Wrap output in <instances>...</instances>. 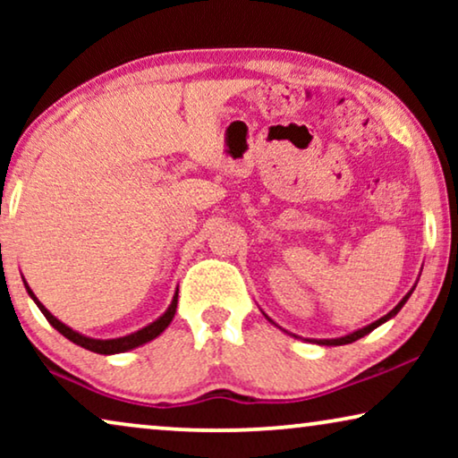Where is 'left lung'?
<instances>
[{
    "label": "left lung",
    "instance_id": "1",
    "mask_svg": "<svg viewBox=\"0 0 458 458\" xmlns=\"http://www.w3.org/2000/svg\"><path fill=\"white\" fill-rule=\"evenodd\" d=\"M409 296H411V292H409V293H406V296H404L403 300H400V302H398V306H396V309H392L390 312H387V315H386V317H381V318H379V321H375V323H371V325H367V327H362V329H359V331H354V334H350V335H346V337H337V340H318L317 344H323V346H342V344H352V342H356V340H360V337H362V335L371 334V331H373L375 327H379V325H381V323H386V321H387V318H392L394 315H396V312H398V310H400V309H403V306H404V302H406V300H409Z\"/></svg>",
    "mask_w": 458,
    "mask_h": 458
}]
</instances>
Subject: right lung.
Instances as JSON below:
<instances>
[{"label":"right lung","instance_id":"add662e5","mask_svg":"<svg viewBox=\"0 0 458 458\" xmlns=\"http://www.w3.org/2000/svg\"><path fill=\"white\" fill-rule=\"evenodd\" d=\"M27 290H29V293H30V298L35 300V304L39 306V310L43 312V315H46L47 321L52 323V327L58 329L62 335L68 337V340L77 344V346L85 348V350H91V352H98V354H118V352H127V350H131V348H137V346H141V344L154 340L156 335H160L162 331H165V329L168 327V325H171L173 317H174V310H177V293H174V298H173L171 306H168V310L158 318V321H154L152 325H148V327L135 331V334H131V335L116 337V340H93V337L81 335V334H77V331H72L71 327H66L64 323H60L58 318H55V317L52 315V312H49V310L46 309V306H43V304L39 302V300L35 298V293L30 292L29 285H27Z\"/></svg>","mask_w":458,"mask_h":458}]
</instances>
